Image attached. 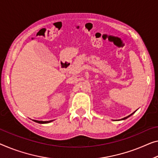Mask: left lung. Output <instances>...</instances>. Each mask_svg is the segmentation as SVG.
Masks as SVG:
<instances>
[{"instance_id": "obj_1", "label": "left lung", "mask_w": 158, "mask_h": 158, "mask_svg": "<svg viewBox=\"0 0 158 158\" xmlns=\"http://www.w3.org/2000/svg\"><path fill=\"white\" fill-rule=\"evenodd\" d=\"M135 112H133V114H131V115H129V116H127V117H125V118H122L121 120H125V119L128 118V117H130V116H131V115H133V114H134V113H135Z\"/></svg>"}]
</instances>
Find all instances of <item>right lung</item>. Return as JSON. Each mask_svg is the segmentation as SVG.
<instances>
[{"label":"right lung","mask_w":158,"mask_h":158,"mask_svg":"<svg viewBox=\"0 0 158 158\" xmlns=\"http://www.w3.org/2000/svg\"><path fill=\"white\" fill-rule=\"evenodd\" d=\"M32 121L36 122V123H50V122L53 121V120H52V121H37V120H32Z\"/></svg>","instance_id":"right-lung-1"}]
</instances>
